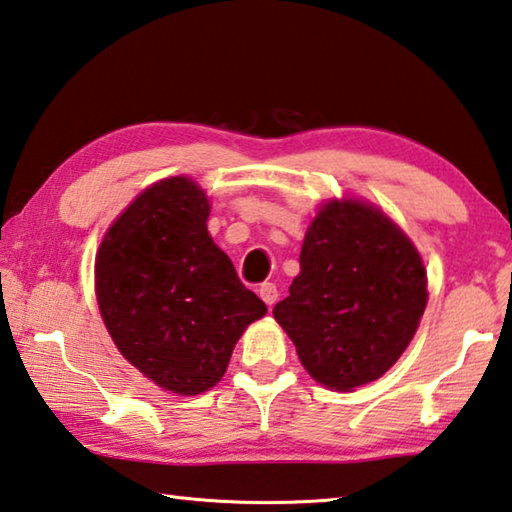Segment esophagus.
Here are the masks:
<instances>
[{"label":"esophagus","mask_w":512,"mask_h":512,"mask_svg":"<svg viewBox=\"0 0 512 512\" xmlns=\"http://www.w3.org/2000/svg\"><path fill=\"white\" fill-rule=\"evenodd\" d=\"M257 293L268 306H273L277 302V295H280V291H277V286L273 282H264L257 288Z\"/></svg>","instance_id":"obj_1"}]
</instances>
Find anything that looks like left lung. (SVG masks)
Segmentation results:
<instances>
[{
    "label": "left lung",
    "instance_id": "obj_1",
    "mask_svg": "<svg viewBox=\"0 0 512 512\" xmlns=\"http://www.w3.org/2000/svg\"><path fill=\"white\" fill-rule=\"evenodd\" d=\"M425 304V266L405 232L365 201L333 199L306 230L300 275L273 315L318 383L351 392L401 358Z\"/></svg>",
    "mask_w": 512,
    "mask_h": 512
}]
</instances>
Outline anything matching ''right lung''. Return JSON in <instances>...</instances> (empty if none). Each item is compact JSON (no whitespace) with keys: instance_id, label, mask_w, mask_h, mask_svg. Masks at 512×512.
<instances>
[{"instance_id":"obj_1","label":"right lung","mask_w":512,"mask_h":512,"mask_svg":"<svg viewBox=\"0 0 512 512\" xmlns=\"http://www.w3.org/2000/svg\"><path fill=\"white\" fill-rule=\"evenodd\" d=\"M210 203L188 176L150 185L129 203L96 255V297L111 340L165 392L215 387L266 304L208 235Z\"/></svg>"}]
</instances>
